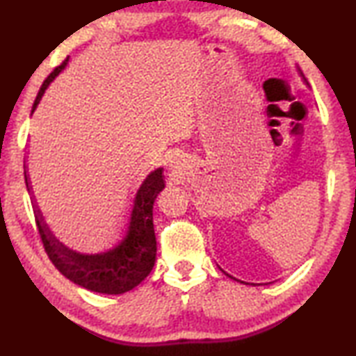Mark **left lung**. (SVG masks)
Here are the masks:
<instances>
[{"label": "left lung", "mask_w": 356, "mask_h": 356, "mask_svg": "<svg viewBox=\"0 0 356 356\" xmlns=\"http://www.w3.org/2000/svg\"><path fill=\"white\" fill-rule=\"evenodd\" d=\"M300 74H301V70H300ZM301 76H303V80L306 81V78H305V75H303V74H301ZM306 83H308V81H306ZM226 275H227V273H226ZM227 276H229V278H232L231 275H227ZM232 280H236V278H232ZM237 281H238V280H237ZM240 282H243V281H240ZM245 284H246V282H245Z\"/></svg>", "instance_id": "obj_1"}]
</instances>
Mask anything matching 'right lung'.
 <instances>
[{
  "label": "right lung",
  "mask_w": 356,
  "mask_h": 356,
  "mask_svg": "<svg viewBox=\"0 0 356 356\" xmlns=\"http://www.w3.org/2000/svg\"><path fill=\"white\" fill-rule=\"evenodd\" d=\"M67 61L69 59H65L59 67H56L47 76L38 97L34 100L31 114L40 104V99L44 97L50 83L67 65ZM25 182L28 191L33 195L31 182H29L26 170ZM163 188V168H156L143 180V184L136 191L125 237L114 248L97 252V254H84V252L70 250L69 246L59 242L53 236L50 227L47 226L44 216L40 213V209L34 201V196H31L35 222H38L40 238L44 242L50 261L65 278L78 286L88 289V291L106 295H119L135 289L152 272L155 264L156 240L154 232L152 209L155 197L159 196V193Z\"/></svg>",
  "instance_id": "add662e5"
}]
</instances>
